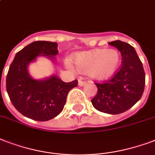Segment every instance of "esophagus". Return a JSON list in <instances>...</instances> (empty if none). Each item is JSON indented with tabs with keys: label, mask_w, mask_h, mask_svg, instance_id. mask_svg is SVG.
<instances>
[{
	"label": "esophagus",
	"mask_w": 155,
	"mask_h": 155,
	"mask_svg": "<svg viewBox=\"0 0 155 155\" xmlns=\"http://www.w3.org/2000/svg\"><path fill=\"white\" fill-rule=\"evenodd\" d=\"M78 84H79V85L80 86H84L86 84V82L85 81H83V80H79V82H78Z\"/></svg>",
	"instance_id": "1"
}]
</instances>
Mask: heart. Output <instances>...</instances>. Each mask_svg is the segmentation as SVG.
Wrapping results in <instances>:
<instances>
[{
    "instance_id": "obj_1",
    "label": "heart",
    "mask_w": 155,
    "mask_h": 155,
    "mask_svg": "<svg viewBox=\"0 0 155 155\" xmlns=\"http://www.w3.org/2000/svg\"><path fill=\"white\" fill-rule=\"evenodd\" d=\"M77 70L88 74L90 77L102 80L114 74L120 64L121 55L114 49H93L81 52L73 58ZM68 69L74 71V67L70 61L66 62Z\"/></svg>"
}]
</instances>
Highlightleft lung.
<instances>
[{
  "instance_id": "1",
  "label": "left lung",
  "mask_w": 155,
  "mask_h": 155,
  "mask_svg": "<svg viewBox=\"0 0 155 155\" xmlns=\"http://www.w3.org/2000/svg\"><path fill=\"white\" fill-rule=\"evenodd\" d=\"M119 49L122 64L119 71L106 81L95 83L97 93L91 101L99 111L121 114L133 107L143 94L146 75L135 49L121 41L110 42Z\"/></svg>"
}]
</instances>
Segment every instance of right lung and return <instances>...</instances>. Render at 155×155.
Masks as SVG:
<instances>
[{"instance_id":"1","label":"right lung","mask_w":155,"mask_h":155,"mask_svg":"<svg viewBox=\"0 0 155 155\" xmlns=\"http://www.w3.org/2000/svg\"><path fill=\"white\" fill-rule=\"evenodd\" d=\"M58 54V44L34 41L18 52L9 66L6 76V90L12 104L22 115L36 121H48L63 110L67 94L78 85L76 80L65 83L57 75L35 80L28 67L39 56L54 59Z\"/></svg>"}]
</instances>
